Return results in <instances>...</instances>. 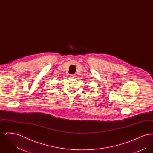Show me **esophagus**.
I'll use <instances>...</instances> for the list:
<instances>
[{
    "instance_id": "1",
    "label": "esophagus",
    "mask_w": 153,
    "mask_h": 153,
    "mask_svg": "<svg viewBox=\"0 0 153 153\" xmlns=\"http://www.w3.org/2000/svg\"><path fill=\"white\" fill-rule=\"evenodd\" d=\"M69 76H70L71 78H74L75 77V75L74 74H71Z\"/></svg>"
}]
</instances>
